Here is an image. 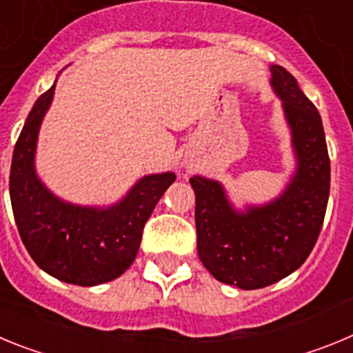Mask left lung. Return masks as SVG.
<instances>
[{
    "instance_id": "8db88e82",
    "label": "left lung",
    "mask_w": 353,
    "mask_h": 353,
    "mask_svg": "<svg viewBox=\"0 0 353 353\" xmlns=\"http://www.w3.org/2000/svg\"><path fill=\"white\" fill-rule=\"evenodd\" d=\"M270 86L292 132L295 171L283 192L263 205L236 208L217 180L192 176L198 254L221 283L256 290L297 270L313 251L325 217L330 161L322 118L281 65H270Z\"/></svg>"
}]
</instances>
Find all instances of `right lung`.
Masks as SVG:
<instances>
[{"label":"right lung","mask_w":353,"mask_h":353,"mask_svg":"<svg viewBox=\"0 0 353 353\" xmlns=\"http://www.w3.org/2000/svg\"><path fill=\"white\" fill-rule=\"evenodd\" d=\"M54 88L56 83L37 99L15 143L12 210L24 248L43 272L70 285H102L132 265L145 223L176 176L146 174L109 207H83L52 194L37 174L35 154Z\"/></svg>","instance_id":"add662e5"}]
</instances>
